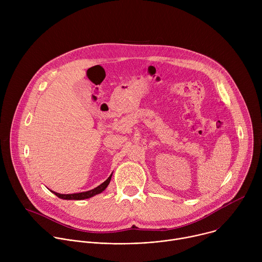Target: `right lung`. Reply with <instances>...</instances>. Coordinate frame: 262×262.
I'll list each match as a JSON object with an SVG mask.
<instances>
[{
  "mask_svg": "<svg viewBox=\"0 0 262 262\" xmlns=\"http://www.w3.org/2000/svg\"><path fill=\"white\" fill-rule=\"evenodd\" d=\"M112 175H113V174H111L105 181H103L101 184L96 186L95 189L87 191V192L76 193V194H66V195L65 194H59V193H56L54 191H51V192L54 193L57 197H59L61 199H65V200H84V199H88V198H91V197H93V196H95L97 194H100L101 192H103L106 189V186L108 185V183L111 181Z\"/></svg>",
  "mask_w": 262,
  "mask_h": 262,
  "instance_id": "right-lung-1",
  "label": "right lung"
}]
</instances>
